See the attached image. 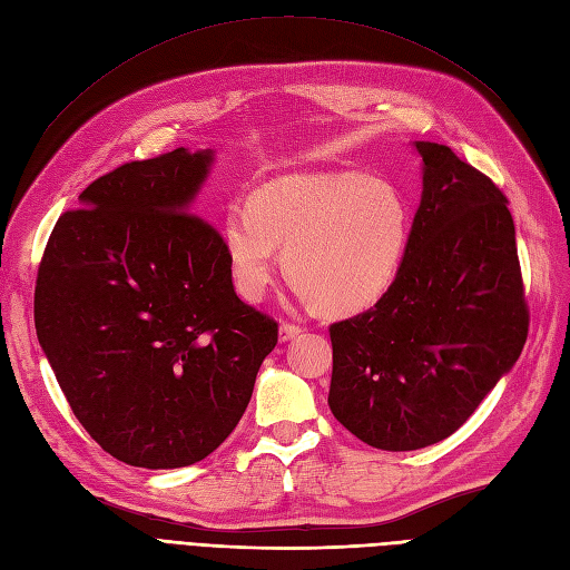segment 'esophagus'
Masks as SVG:
<instances>
[{"instance_id": "esophagus-1", "label": "esophagus", "mask_w": 570, "mask_h": 570, "mask_svg": "<svg viewBox=\"0 0 570 570\" xmlns=\"http://www.w3.org/2000/svg\"><path fill=\"white\" fill-rule=\"evenodd\" d=\"M299 333H302V327H299V325L281 323V327H278V340H281V342H287V340H292V337H297Z\"/></svg>"}]
</instances>
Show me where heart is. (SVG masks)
<instances>
[{
    "label": "heart",
    "mask_w": 570,
    "mask_h": 570,
    "mask_svg": "<svg viewBox=\"0 0 570 570\" xmlns=\"http://www.w3.org/2000/svg\"><path fill=\"white\" fill-rule=\"evenodd\" d=\"M409 239V216L387 183L356 174L285 176L233 204L223 226L235 289L258 302L283 247L299 297L331 312H356L394 281Z\"/></svg>",
    "instance_id": "obj_1"
}]
</instances>
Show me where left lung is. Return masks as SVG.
<instances>
[{
	"label": "left lung",
	"instance_id": "left-lung-1",
	"mask_svg": "<svg viewBox=\"0 0 570 570\" xmlns=\"http://www.w3.org/2000/svg\"><path fill=\"white\" fill-rule=\"evenodd\" d=\"M423 193L404 258L368 312L331 325L333 416L411 452L469 421L519 361L528 306L507 197L438 142H413Z\"/></svg>",
	"mask_w": 570,
	"mask_h": 570
}]
</instances>
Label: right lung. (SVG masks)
<instances>
[{
	"instance_id": "right-lung-1",
	"label": "right lung",
	"mask_w": 570,
	"mask_h": 570,
	"mask_svg": "<svg viewBox=\"0 0 570 570\" xmlns=\"http://www.w3.org/2000/svg\"><path fill=\"white\" fill-rule=\"evenodd\" d=\"M214 149L178 147L97 178L42 256L36 331L76 419L140 469L226 440L278 323L235 295L223 237L195 212Z\"/></svg>"
}]
</instances>
